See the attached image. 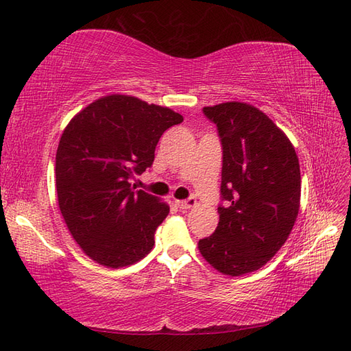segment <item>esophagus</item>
<instances>
[{
    "mask_svg": "<svg viewBox=\"0 0 351 351\" xmlns=\"http://www.w3.org/2000/svg\"><path fill=\"white\" fill-rule=\"evenodd\" d=\"M176 204H177L178 208L187 210V208H193L195 207L196 199L195 198H189V199H186V201H176Z\"/></svg>",
    "mask_w": 351,
    "mask_h": 351,
    "instance_id": "1",
    "label": "esophagus"
}]
</instances>
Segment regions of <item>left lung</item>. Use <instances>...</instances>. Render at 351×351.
Returning a JSON list of instances; mask_svg holds the SVG:
<instances>
[{
	"instance_id": "left-lung-1",
	"label": "left lung",
	"mask_w": 351,
	"mask_h": 351,
	"mask_svg": "<svg viewBox=\"0 0 351 351\" xmlns=\"http://www.w3.org/2000/svg\"><path fill=\"white\" fill-rule=\"evenodd\" d=\"M223 147L221 198L215 234L199 240L202 258L230 277L262 268L283 247L301 204V171L293 144L247 102L204 107Z\"/></svg>"
}]
</instances>
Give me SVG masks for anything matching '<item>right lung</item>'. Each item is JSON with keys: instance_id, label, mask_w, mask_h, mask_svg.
Wrapping results in <instances>:
<instances>
[{"instance_id": "obj_1", "label": "right lung", "mask_w": 351, "mask_h": 351, "mask_svg": "<svg viewBox=\"0 0 351 351\" xmlns=\"http://www.w3.org/2000/svg\"><path fill=\"white\" fill-rule=\"evenodd\" d=\"M182 122L168 107L111 93L64 130L55 167L59 210L75 243L102 267H128L153 249L169 207L134 191L131 178L153 164L160 135Z\"/></svg>"}]
</instances>
